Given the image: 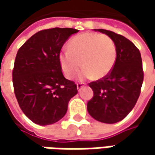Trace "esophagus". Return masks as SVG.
<instances>
[{
	"mask_svg": "<svg viewBox=\"0 0 155 155\" xmlns=\"http://www.w3.org/2000/svg\"><path fill=\"white\" fill-rule=\"evenodd\" d=\"M84 85H85V83H78V85H77V87H78V91H79L84 86Z\"/></svg>",
	"mask_w": 155,
	"mask_h": 155,
	"instance_id": "34e87169",
	"label": "esophagus"
}]
</instances>
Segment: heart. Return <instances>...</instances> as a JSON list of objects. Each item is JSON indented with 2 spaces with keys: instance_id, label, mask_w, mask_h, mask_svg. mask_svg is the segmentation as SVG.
<instances>
[{
  "instance_id": "heart-1",
  "label": "heart",
  "mask_w": 155,
  "mask_h": 155,
  "mask_svg": "<svg viewBox=\"0 0 155 155\" xmlns=\"http://www.w3.org/2000/svg\"><path fill=\"white\" fill-rule=\"evenodd\" d=\"M58 59L66 78H72L82 68V77L102 78L110 73L116 60V46L105 34L85 33L69 40L68 50L60 51ZM82 63H81V62Z\"/></svg>"
}]
</instances>
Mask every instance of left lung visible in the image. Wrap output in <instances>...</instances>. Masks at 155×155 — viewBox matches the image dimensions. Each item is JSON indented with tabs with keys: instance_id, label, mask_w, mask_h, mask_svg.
Wrapping results in <instances>:
<instances>
[{
	"instance_id": "1",
	"label": "left lung",
	"mask_w": 155,
	"mask_h": 155,
	"mask_svg": "<svg viewBox=\"0 0 155 155\" xmlns=\"http://www.w3.org/2000/svg\"><path fill=\"white\" fill-rule=\"evenodd\" d=\"M97 31L113 39L116 60L109 74L89 84L94 95L87 110L98 122L116 123L128 116L139 98L144 78L141 57L139 49L124 36L105 29Z\"/></svg>"
}]
</instances>
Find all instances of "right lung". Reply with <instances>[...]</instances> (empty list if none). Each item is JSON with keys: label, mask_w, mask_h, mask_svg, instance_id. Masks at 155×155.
<instances>
[{"label": "right lung", "mask_w": 155, "mask_h": 155, "mask_svg": "<svg viewBox=\"0 0 155 155\" xmlns=\"http://www.w3.org/2000/svg\"><path fill=\"white\" fill-rule=\"evenodd\" d=\"M78 32L59 27L41 30L18 50L12 73L14 91L21 110L36 124L59 121L78 93L77 84L64 77L58 59L64 42Z\"/></svg>", "instance_id": "obj_1"}]
</instances>
